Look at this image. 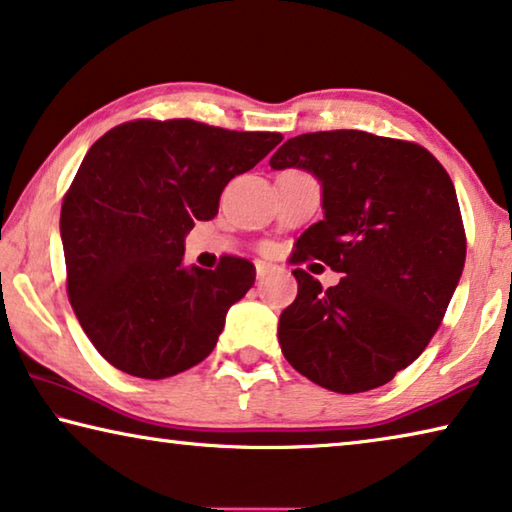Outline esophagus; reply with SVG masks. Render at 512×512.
I'll return each mask as SVG.
<instances>
[{"label":"esophagus","instance_id":"34e87169","mask_svg":"<svg viewBox=\"0 0 512 512\" xmlns=\"http://www.w3.org/2000/svg\"><path fill=\"white\" fill-rule=\"evenodd\" d=\"M255 271H257V280H264L266 275L271 273V266L266 262H255Z\"/></svg>","mask_w":512,"mask_h":512}]
</instances>
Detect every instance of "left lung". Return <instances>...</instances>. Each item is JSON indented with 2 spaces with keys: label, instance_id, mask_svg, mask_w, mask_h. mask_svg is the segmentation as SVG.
<instances>
[{
  "label": "left lung",
  "instance_id": "left-lung-1",
  "mask_svg": "<svg viewBox=\"0 0 512 512\" xmlns=\"http://www.w3.org/2000/svg\"><path fill=\"white\" fill-rule=\"evenodd\" d=\"M269 164L303 168L323 189V221L300 234L291 262L319 259L344 275L323 289L291 271L298 296L280 314L282 353L330 392L389 383L424 353L465 266L449 173L417 143L360 129L294 136Z\"/></svg>",
  "mask_w": 512,
  "mask_h": 512
}]
</instances>
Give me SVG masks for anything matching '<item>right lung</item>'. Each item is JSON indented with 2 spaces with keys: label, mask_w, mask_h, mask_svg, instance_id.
Listing matches in <instances>:
<instances>
[{
  "label": "right lung",
  "mask_w": 512,
  "mask_h": 512,
  "mask_svg": "<svg viewBox=\"0 0 512 512\" xmlns=\"http://www.w3.org/2000/svg\"><path fill=\"white\" fill-rule=\"evenodd\" d=\"M280 141L175 118L132 120L91 145L63 198L61 241L70 305L109 364L161 380L214 351L255 266L225 255L214 271L186 269L184 237Z\"/></svg>",
  "instance_id": "add662e5"
}]
</instances>
